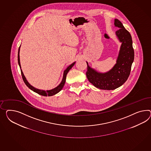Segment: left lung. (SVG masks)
<instances>
[{
    "instance_id": "1",
    "label": "left lung",
    "mask_w": 151,
    "mask_h": 151,
    "mask_svg": "<svg viewBox=\"0 0 151 151\" xmlns=\"http://www.w3.org/2000/svg\"><path fill=\"white\" fill-rule=\"evenodd\" d=\"M114 22L115 27L119 28L116 32V35L122 43L116 63L108 72L101 73L90 67L86 62V75L88 81L97 88L102 90H114L123 85L130 75L134 60L131 35L119 20L114 19Z\"/></svg>"
}]
</instances>
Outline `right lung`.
Returning a JSON list of instances; mask_svg holds the SVG:
<instances>
[{
    "mask_svg": "<svg viewBox=\"0 0 151 151\" xmlns=\"http://www.w3.org/2000/svg\"><path fill=\"white\" fill-rule=\"evenodd\" d=\"M20 47L21 45L19 46V51H18V63L21 70V74H22V79H23V81L24 82L25 84L27 85V86L28 87V88L31 89V90L33 91L35 93H37L40 95L42 96H53L55 94L58 93H59L61 90H62L63 86L65 85V81H66V76L67 74L68 73V72H69L72 67L74 65V64L76 63V62H74L72 63L71 65H70V66H68L66 70H64L63 72V78H62V81L60 83V84L57 86L56 88H55L54 89H51V90H40V89H37L35 88L34 86H33L32 85H31L28 81H27L26 78L25 77V76L23 74V72L21 70V64H20V60H19V50H20Z\"/></svg>",
    "mask_w": 151,
    "mask_h": 151,
    "instance_id": "right-lung-1",
    "label": "right lung"
}]
</instances>
